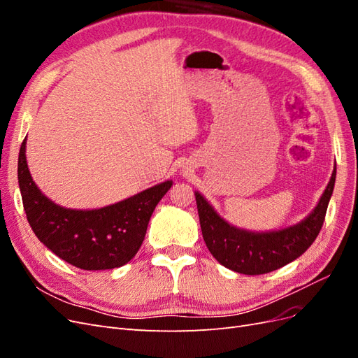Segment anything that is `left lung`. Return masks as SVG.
Returning <instances> with one entry per match:
<instances>
[{"instance_id":"obj_1","label":"left lung","mask_w":358,"mask_h":358,"mask_svg":"<svg viewBox=\"0 0 358 358\" xmlns=\"http://www.w3.org/2000/svg\"><path fill=\"white\" fill-rule=\"evenodd\" d=\"M334 180L336 167L317 208L305 220L288 229L264 233L242 230L229 224L197 191L196 201L206 246L220 264L237 273L263 275L284 267L315 242L326 218Z\"/></svg>"}]
</instances>
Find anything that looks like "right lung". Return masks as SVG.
<instances>
[{
  "label": "right lung",
  "mask_w": 358,
  "mask_h": 358,
  "mask_svg": "<svg viewBox=\"0 0 358 358\" xmlns=\"http://www.w3.org/2000/svg\"><path fill=\"white\" fill-rule=\"evenodd\" d=\"M27 138L19 150L17 179L27 220L38 241L64 262L83 270L127 264L142 246L155 206L171 180L101 209L79 210L53 203L32 180L27 164Z\"/></svg>",
  "instance_id": "right-lung-1"
}]
</instances>
